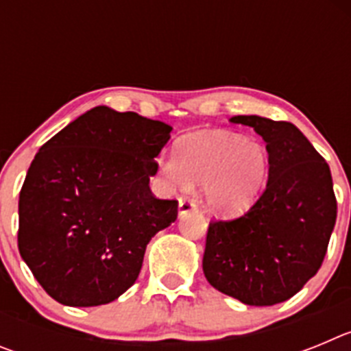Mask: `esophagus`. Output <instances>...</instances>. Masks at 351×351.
Masks as SVG:
<instances>
[{
	"instance_id": "1",
	"label": "esophagus",
	"mask_w": 351,
	"mask_h": 351,
	"mask_svg": "<svg viewBox=\"0 0 351 351\" xmlns=\"http://www.w3.org/2000/svg\"><path fill=\"white\" fill-rule=\"evenodd\" d=\"M195 209H197V204L193 200H190V198H181L179 200V218H182L184 214L191 213Z\"/></svg>"
}]
</instances>
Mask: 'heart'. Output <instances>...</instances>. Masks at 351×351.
Here are the masks:
<instances>
[{
    "instance_id": "1",
    "label": "heart",
    "mask_w": 351,
    "mask_h": 351,
    "mask_svg": "<svg viewBox=\"0 0 351 351\" xmlns=\"http://www.w3.org/2000/svg\"><path fill=\"white\" fill-rule=\"evenodd\" d=\"M271 170L267 147L225 130L191 133L176 145V158H161V176L179 190L204 188L210 213L235 218L262 193Z\"/></svg>"
}]
</instances>
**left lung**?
Instances as JSON below:
<instances>
[{"label":"left lung","instance_id":"left-lung-1","mask_svg":"<svg viewBox=\"0 0 351 351\" xmlns=\"http://www.w3.org/2000/svg\"><path fill=\"white\" fill-rule=\"evenodd\" d=\"M271 158L267 188L244 216L209 225L202 267L210 287L247 306L293 297L322 267L337 216L327 161L295 125L234 116Z\"/></svg>","mask_w":351,"mask_h":351}]
</instances>
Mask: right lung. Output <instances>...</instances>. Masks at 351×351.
<instances>
[{"label":"right lung","instance_id":"1","mask_svg":"<svg viewBox=\"0 0 351 351\" xmlns=\"http://www.w3.org/2000/svg\"><path fill=\"white\" fill-rule=\"evenodd\" d=\"M172 126L95 107L40 147L19 195V251L64 306L116 300L138 278L151 237L178 219L149 179Z\"/></svg>","mask_w":351,"mask_h":351}]
</instances>
